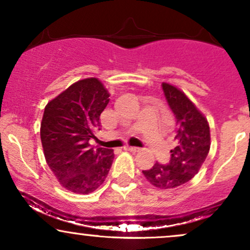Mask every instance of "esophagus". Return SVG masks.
<instances>
[{
	"label": "esophagus",
	"instance_id": "obj_1",
	"mask_svg": "<svg viewBox=\"0 0 250 250\" xmlns=\"http://www.w3.org/2000/svg\"><path fill=\"white\" fill-rule=\"evenodd\" d=\"M125 150L131 151V153H137V151H140V149L136 148V147H130V146H125Z\"/></svg>",
	"mask_w": 250,
	"mask_h": 250
}]
</instances>
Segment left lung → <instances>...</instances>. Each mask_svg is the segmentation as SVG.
Segmentation results:
<instances>
[{
  "mask_svg": "<svg viewBox=\"0 0 250 250\" xmlns=\"http://www.w3.org/2000/svg\"><path fill=\"white\" fill-rule=\"evenodd\" d=\"M162 89L176 121L175 148L168 165L156 162L142 173L154 187L171 189L185 185L200 170L210 149V129L205 115L182 90L166 82Z\"/></svg>",
  "mask_w": 250,
  "mask_h": 250,
  "instance_id": "obj_1",
  "label": "left lung"
}]
</instances>
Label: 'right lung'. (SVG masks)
Segmentation results:
<instances>
[{
	"instance_id": "obj_1",
	"label": "right lung",
	"mask_w": 250,
	"mask_h": 250,
	"mask_svg": "<svg viewBox=\"0 0 250 250\" xmlns=\"http://www.w3.org/2000/svg\"><path fill=\"white\" fill-rule=\"evenodd\" d=\"M108 102L102 82L89 77L73 83L44 108L40 133L45 161L60 185L73 193L96 190L111 167L113 150L89 145Z\"/></svg>"
}]
</instances>
